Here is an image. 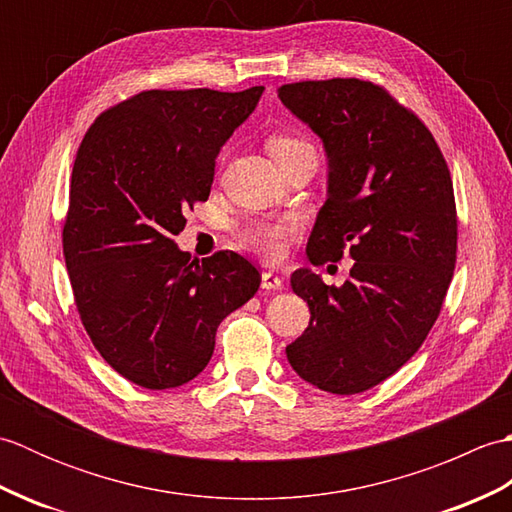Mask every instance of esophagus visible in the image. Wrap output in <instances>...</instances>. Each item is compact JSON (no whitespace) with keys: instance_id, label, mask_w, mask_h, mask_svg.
<instances>
[{"instance_id":"obj_1","label":"esophagus","mask_w":512,"mask_h":512,"mask_svg":"<svg viewBox=\"0 0 512 512\" xmlns=\"http://www.w3.org/2000/svg\"><path fill=\"white\" fill-rule=\"evenodd\" d=\"M281 286H284V279L275 275L273 270H266V273L262 275V288L264 290H279Z\"/></svg>"}]
</instances>
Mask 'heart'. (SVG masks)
<instances>
[{
  "instance_id": "1",
  "label": "heart",
  "mask_w": 512,
  "mask_h": 512,
  "mask_svg": "<svg viewBox=\"0 0 512 512\" xmlns=\"http://www.w3.org/2000/svg\"><path fill=\"white\" fill-rule=\"evenodd\" d=\"M306 147H310V145L303 143V140L290 138V136H273L268 140V151L273 154V158H277L281 154H288V151L306 149ZM288 231H290L288 222L253 224L246 228L244 237H246V242L255 250H259L262 255L277 257V255H281V250H284V237Z\"/></svg>"
}]
</instances>
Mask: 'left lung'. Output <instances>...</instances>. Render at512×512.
<instances>
[{
  "instance_id": "left-lung-1",
  "label": "left lung",
  "mask_w": 512,
  "mask_h": 512,
  "mask_svg": "<svg viewBox=\"0 0 512 512\" xmlns=\"http://www.w3.org/2000/svg\"><path fill=\"white\" fill-rule=\"evenodd\" d=\"M279 99L321 138L328 200L308 239L314 266H354L343 286L292 273L310 325L286 347L292 369L330 394H361L418 352L447 295L455 250L453 182L431 132L361 79L281 85Z\"/></svg>"
}]
</instances>
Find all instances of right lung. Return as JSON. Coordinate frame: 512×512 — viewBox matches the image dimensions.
I'll list each match as a JSON object with an SVG mask.
<instances>
[{"instance_id": "right-lung-1", "label": "right lung", "mask_w": 512, "mask_h": 512, "mask_svg": "<svg viewBox=\"0 0 512 512\" xmlns=\"http://www.w3.org/2000/svg\"><path fill=\"white\" fill-rule=\"evenodd\" d=\"M262 94V85L140 92L96 118L76 151L63 226L74 301L99 354L140 387L198 376L217 325L262 281L233 250L198 262L173 242Z\"/></svg>"}]
</instances>
